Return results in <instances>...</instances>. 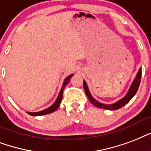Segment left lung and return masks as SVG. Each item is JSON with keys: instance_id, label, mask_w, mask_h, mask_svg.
<instances>
[{"instance_id": "1", "label": "left lung", "mask_w": 151, "mask_h": 151, "mask_svg": "<svg viewBox=\"0 0 151 151\" xmlns=\"http://www.w3.org/2000/svg\"><path fill=\"white\" fill-rule=\"evenodd\" d=\"M141 76H142V69L139 68V72H138L136 76H135L134 81L132 82V83L131 85L130 89L128 91V94H126L125 96L124 97L123 99H121L120 100H119L118 101H116V103L111 104V105H106V104H102L101 102H99L97 100L93 98L91 96V94L89 91L88 86L86 85V83L85 81H83V87L84 91H85V93H86V96L89 99V100L91 101L94 106H95L96 107H99V108L101 109H109V110H116V109H120L121 107H123L124 106H125L126 104L128 103V101H130L131 99H132L134 95L136 94L138 89H139V86L140 84V80H141Z\"/></svg>"}]
</instances>
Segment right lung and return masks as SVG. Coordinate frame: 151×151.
I'll list each match as a JSON object with an SVG mask.
<instances>
[{
    "label": "right lung",
    "mask_w": 151,
    "mask_h": 151,
    "mask_svg": "<svg viewBox=\"0 0 151 151\" xmlns=\"http://www.w3.org/2000/svg\"><path fill=\"white\" fill-rule=\"evenodd\" d=\"M73 74L70 75L68 76L65 79L64 81V83H63V86L61 87V90L60 91L59 94H58V97H57V100L55 101V102L52 104V106L49 107L48 109H45L44 110H42L40 112H35V113H31V112H28V114L31 116H42V115H45V114H49V113H51L52 112H54L55 110H57V108L60 106V101L62 100V97H63V91H64V88L65 86L68 83V82L70 81V79L72 77Z\"/></svg>",
    "instance_id": "add662e5"
}]
</instances>
